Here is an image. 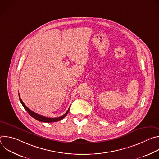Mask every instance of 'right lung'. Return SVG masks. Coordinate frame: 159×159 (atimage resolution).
<instances>
[{
	"instance_id": "obj_1",
	"label": "right lung",
	"mask_w": 159,
	"mask_h": 159,
	"mask_svg": "<svg viewBox=\"0 0 159 159\" xmlns=\"http://www.w3.org/2000/svg\"><path fill=\"white\" fill-rule=\"evenodd\" d=\"M19 101H20V103L22 104V105L23 106V107H24V108L26 110V111L29 113V115L31 116H32L33 118H34V119H36V120H38V121H41V122H44V123H53V122H56V121H60V120H62L63 118H65L66 115H67V114H68V112H69V110H70V107H69V109H68V111L65 113V114L63 115H62L61 116H60V117H58V118H47V117H44V116H42V115H39V114H37V113H36V112H33V111H32L31 110H30L25 104H24V102H22V99H20V96H19Z\"/></svg>"
}]
</instances>
